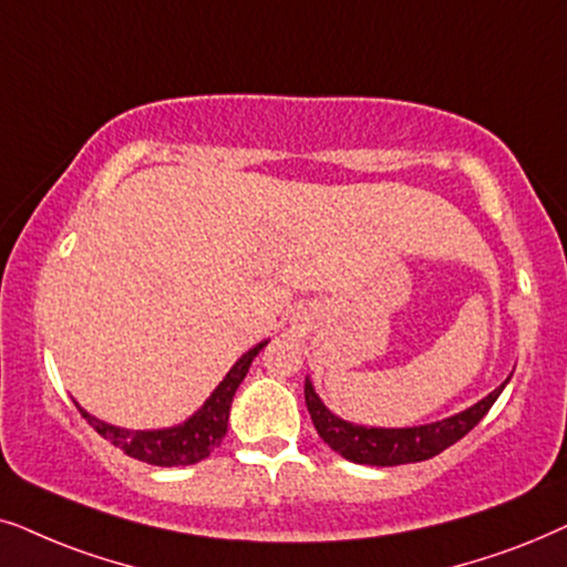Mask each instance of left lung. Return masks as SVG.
Masks as SVG:
<instances>
[{"label": "left lung", "instance_id": "1", "mask_svg": "<svg viewBox=\"0 0 567 567\" xmlns=\"http://www.w3.org/2000/svg\"><path fill=\"white\" fill-rule=\"evenodd\" d=\"M505 383L462 414H454V417L443 422H433V425L402 427V430L362 427V425H352V422L334 417V414L321 404V399L316 396V391L308 379H306V406L308 412H311L313 427L319 430L323 443H329V449L337 451L339 456L350 458L354 464L399 466V464L425 462V458H433L441 454V451L454 446L456 441H462V437L489 412V406H493L495 399L501 396Z\"/></svg>", "mask_w": 567, "mask_h": 567}]
</instances>
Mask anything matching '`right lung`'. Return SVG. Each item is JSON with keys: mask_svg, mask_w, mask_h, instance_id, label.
<instances>
[{"mask_svg": "<svg viewBox=\"0 0 567 567\" xmlns=\"http://www.w3.org/2000/svg\"><path fill=\"white\" fill-rule=\"evenodd\" d=\"M264 344L267 342L256 344L254 350H248L244 358L230 368V373L225 375L220 386L213 391V396L207 399L205 406L178 427L145 430V433L140 430V433H130V430L105 425V422L90 417V414L85 410H80V406L78 410L82 417L93 425L97 435H103L105 441H111L113 446L124 451L126 456L140 458V462H147L153 466L196 464L202 462V458H207L223 443L225 433H228V414H230L233 394H236L240 381H244V375L248 373V365H251Z\"/></svg>", "mask_w": 567, "mask_h": 567, "instance_id": "add662e5", "label": "right lung"}]
</instances>
